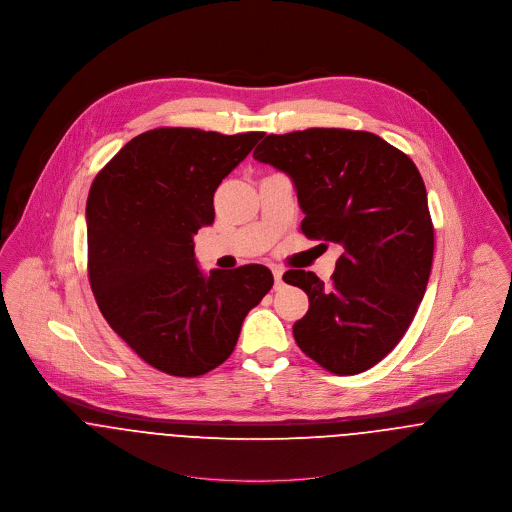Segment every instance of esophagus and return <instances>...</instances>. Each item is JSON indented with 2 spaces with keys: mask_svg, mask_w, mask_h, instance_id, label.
<instances>
[{
  "mask_svg": "<svg viewBox=\"0 0 512 512\" xmlns=\"http://www.w3.org/2000/svg\"><path fill=\"white\" fill-rule=\"evenodd\" d=\"M272 274H274V286H276V290L278 288H282V276H284V272H282V268H272Z\"/></svg>",
  "mask_w": 512,
  "mask_h": 512,
  "instance_id": "obj_1",
  "label": "esophagus"
}]
</instances>
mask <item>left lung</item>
<instances>
[{
  "instance_id": "1",
  "label": "left lung",
  "mask_w": 512,
  "mask_h": 512,
  "mask_svg": "<svg viewBox=\"0 0 512 512\" xmlns=\"http://www.w3.org/2000/svg\"><path fill=\"white\" fill-rule=\"evenodd\" d=\"M254 159L292 177L301 232L343 248L331 284L284 274L309 297L297 347L333 374L365 372L400 343L430 280L434 224L418 167L376 134L341 128L270 134Z\"/></svg>"
}]
</instances>
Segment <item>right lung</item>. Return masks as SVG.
Here are the masks:
<instances>
[{
    "label": "right lung",
    "instance_id": "obj_1",
    "mask_svg": "<svg viewBox=\"0 0 512 512\" xmlns=\"http://www.w3.org/2000/svg\"><path fill=\"white\" fill-rule=\"evenodd\" d=\"M262 138V132L149 130L92 181L90 288L108 325L165 374L191 378L222 365L244 317L274 286L262 264L205 276L193 244V234L215 220L222 179Z\"/></svg>",
    "mask_w": 512,
    "mask_h": 512
}]
</instances>
